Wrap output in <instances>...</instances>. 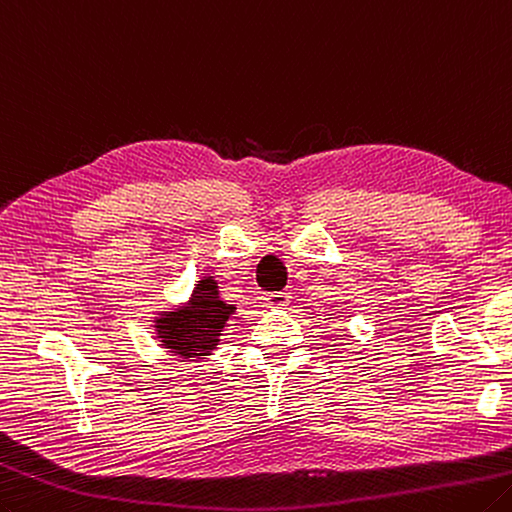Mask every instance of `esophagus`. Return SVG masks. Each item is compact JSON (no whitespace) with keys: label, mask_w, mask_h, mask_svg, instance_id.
<instances>
[{"label":"esophagus","mask_w":512,"mask_h":512,"mask_svg":"<svg viewBox=\"0 0 512 512\" xmlns=\"http://www.w3.org/2000/svg\"><path fill=\"white\" fill-rule=\"evenodd\" d=\"M290 304V293H266L264 306L268 308H286Z\"/></svg>","instance_id":"34e87169"}]
</instances>
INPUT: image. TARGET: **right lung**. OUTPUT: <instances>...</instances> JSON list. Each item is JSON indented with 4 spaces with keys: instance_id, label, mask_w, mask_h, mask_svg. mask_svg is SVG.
Wrapping results in <instances>:
<instances>
[{
    "instance_id": "add662e5",
    "label": "right lung",
    "mask_w": 512,
    "mask_h": 512,
    "mask_svg": "<svg viewBox=\"0 0 512 512\" xmlns=\"http://www.w3.org/2000/svg\"><path fill=\"white\" fill-rule=\"evenodd\" d=\"M230 315H235V304H226L219 297L217 279L202 277L186 304L162 310L153 322L157 339L168 353L182 359H204L217 348Z\"/></svg>"
}]
</instances>
